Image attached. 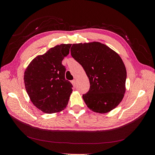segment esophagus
I'll return each mask as SVG.
<instances>
[{
    "mask_svg": "<svg viewBox=\"0 0 155 155\" xmlns=\"http://www.w3.org/2000/svg\"><path fill=\"white\" fill-rule=\"evenodd\" d=\"M71 83H72V84L74 87H76V81L75 80V79H74V80H72V81H71Z\"/></svg>",
    "mask_w": 155,
    "mask_h": 155,
    "instance_id": "1",
    "label": "esophagus"
}]
</instances>
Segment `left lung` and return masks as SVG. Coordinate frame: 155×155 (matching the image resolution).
<instances>
[{
    "mask_svg": "<svg viewBox=\"0 0 155 155\" xmlns=\"http://www.w3.org/2000/svg\"><path fill=\"white\" fill-rule=\"evenodd\" d=\"M70 51L85 70L90 82L89 91L83 94L87 107L99 113L114 109L125 92L127 72L120 55L98 42L73 44Z\"/></svg>",
    "mask_w": 155,
    "mask_h": 155,
    "instance_id": "1",
    "label": "left lung"
}]
</instances>
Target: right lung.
I'll return each instance as SVG.
<instances>
[{
  "instance_id": "obj_1",
  "label": "right lung",
  "mask_w": 155,
  "mask_h": 155,
  "mask_svg": "<svg viewBox=\"0 0 155 155\" xmlns=\"http://www.w3.org/2000/svg\"><path fill=\"white\" fill-rule=\"evenodd\" d=\"M71 45L51 48L35 58L26 69V91L34 105L45 113L59 112L68 104L73 86L65 79L66 68L62 61L69 54Z\"/></svg>"
}]
</instances>
